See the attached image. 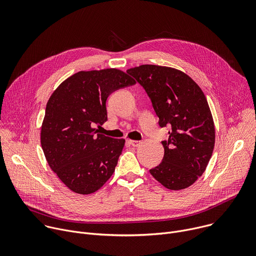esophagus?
Masks as SVG:
<instances>
[{
  "mask_svg": "<svg viewBox=\"0 0 256 256\" xmlns=\"http://www.w3.org/2000/svg\"><path fill=\"white\" fill-rule=\"evenodd\" d=\"M128 142L132 146V147H138V146L142 144L140 140H130Z\"/></svg>",
  "mask_w": 256,
  "mask_h": 256,
  "instance_id": "obj_1",
  "label": "esophagus"
}]
</instances>
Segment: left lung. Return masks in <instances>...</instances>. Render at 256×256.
Wrapping results in <instances>:
<instances>
[{
    "instance_id": "left-lung-1",
    "label": "left lung",
    "mask_w": 256,
    "mask_h": 256,
    "mask_svg": "<svg viewBox=\"0 0 256 256\" xmlns=\"http://www.w3.org/2000/svg\"><path fill=\"white\" fill-rule=\"evenodd\" d=\"M147 92L161 128H169L162 140V162L150 170L168 190L194 184L202 175L214 146V126L206 98L198 85L173 68L142 64L126 70Z\"/></svg>"
}]
</instances>
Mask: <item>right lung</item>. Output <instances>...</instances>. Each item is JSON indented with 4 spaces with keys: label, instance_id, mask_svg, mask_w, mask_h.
<instances>
[{
    "label": "right lung",
    "instance_id": "right-lung-1",
    "mask_svg": "<svg viewBox=\"0 0 256 256\" xmlns=\"http://www.w3.org/2000/svg\"><path fill=\"white\" fill-rule=\"evenodd\" d=\"M134 84L118 68L81 70L48 99L42 147L52 170L72 192L93 194L114 174L126 140L97 134L95 126L107 120L108 96Z\"/></svg>",
    "mask_w": 256,
    "mask_h": 256
}]
</instances>
